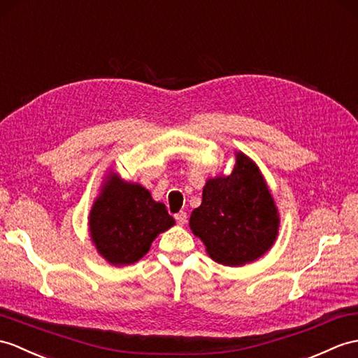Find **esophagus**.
<instances>
[{"instance_id": "34e87169", "label": "esophagus", "mask_w": 358, "mask_h": 358, "mask_svg": "<svg viewBox=\"0 0 358 358\" xmlns=\"http://www.w3.org/2000/svg\"><path fill=\"white\" fill-rule=\"evenodd\" d=\"M176 221H177V224L178 226H185V224L187 222V215H186V212H178V213H176Z\"/></svg>"}]
</instances>
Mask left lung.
<instances>
[{"instance_id": "left-lung-1", "label": "left lung", "mask_w": 358, "mask_h": 358, "mask_svg": "<svg viewBox=\"0 0 358 358\" xmlns=\"http://www.w3.org/2000/svg\"><path fill=\"white\" fill-rule=\"evenodd\" d=\"M229 176L207 178L201 206L189 220L215 262L243 267L267 253L279 235V210L257 164L235 152Z\"/></svg>"}]
</instances>
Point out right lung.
I'll list each match as a JSON object with an SVG mask.
<instances>
[{
  "label": "right lung",
  "instance_id": "obj_1",
  "mask_svg": "<svg viewBox=\"0 0 358 358\" xmlns=\"http://www.w3.org/2000/svg\"><path fill=\"white\" fill-rule=\"evenodd\" d=\"M176 226L166 206L155 201L140 182L110 171L88 215V231L97 253L111 265L140 261L152 241Z\"/></svg>",
  "mask_w": 358,
  "mask_h": 358
}]
</instances>
